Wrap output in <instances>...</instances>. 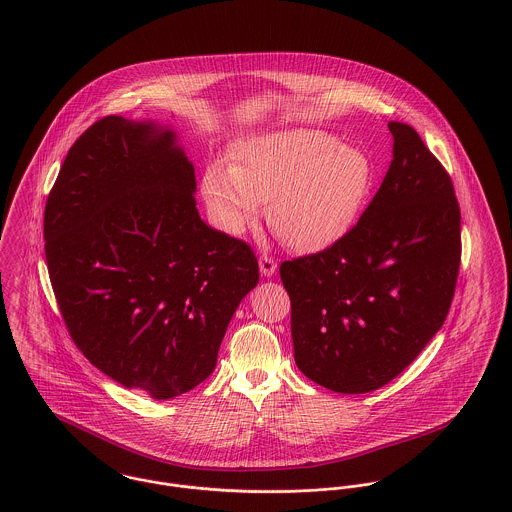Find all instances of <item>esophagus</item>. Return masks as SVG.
Returning a JSON list of instances; mask_svg holds the SVG:
<instances>
[{
	"instance_id": "esophagus-1",
	"label": "esophagus",
	"mask_w": 512,
	"mask_h": 512,
	"mask_svg": "<svg viewBox=\"0 0 512 512\" xmlns=\"http://www.w3.org/2000/svg\"><path fill=\"white\" fill-rule=\"evenodd\" d=\"M258 264H260V272L264 274V276H272L274 272H276V268H278V262L272 258V256H268V254H262L260 258H258Z\"/></svg>"
}]
</instances>
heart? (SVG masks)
I'll list each match as a JSON object with an SVG mask.
<instances>
[{
  "instance_id": "b5f03b06",
  "label": "heart",
  "mask_w": 512,
  "mask_h": 512,
  "mask_svg": "<svg viewBox=\"0 0 512 512\" xmlns=\"http://www.w3.org/2000/svg\"><path fill=\"white\" fill-rule=\"evenodd\" d=\"M374 183L365 151L319 130H288L234 147L228 167L211 165L203 197L228 234L252 226L268 203V224L297 252L337 244L359 219Z\"/></svg>"
}]
</instances>
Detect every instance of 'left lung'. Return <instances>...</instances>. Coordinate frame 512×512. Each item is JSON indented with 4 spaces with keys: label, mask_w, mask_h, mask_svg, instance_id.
Masks as SVG:
<instances>
[{
    "label": "left lung",
    "mask_w": 512,
    "mask_h": 512,
    "mask_svg": "<svg viewBox=\"0 0 512 512\" xmlns=\"http://www.w3.org/2000/svg\"><path fill=\"white\" fill-rule=\"evenodd\" d=\"M388 128L394 157L359 222L280 266L295 365L341 394L388 384L422 353L449 313L461 264L449 173L412 126Z\"/></svg>",
    "instance_id": "1"
}]
</instances>
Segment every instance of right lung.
I'll use <instances>...</instances> for the list:
<instances>
[{"mask_svg": "<svg viewBox=\"0 0 512 512\" xmlns=\"http://www.w3.org/2000/svg\"><path fill=\"white\" fill-rule=\"evenodd\" d=\"M195 189L171 130L106 116L69 149L45 205L49 278L74 345L155 400L215 370L260 278L250 244L201 220Z\"/></svg>", "mask_w": 512, "mask_h": 512, "instance_id": "obj_1", "label": "right lung"}]
</instances>
